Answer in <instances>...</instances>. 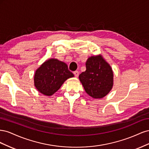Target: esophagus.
<instances>
[{"label":"esophagus","instance_id":"obj_1","mask_svg":"<svg viewBox=\"0 0 149 149\" xmlns=\"http://www.w3.org/2000/svg\"><path fill=\"white\" fill-rule=\"evenodd\" d=\"M74 76H75V77L76 78H77L78 76H79V72L78 71H74Z\"/></svg>","mask_w":149,"mask_h":149}]
</instances>
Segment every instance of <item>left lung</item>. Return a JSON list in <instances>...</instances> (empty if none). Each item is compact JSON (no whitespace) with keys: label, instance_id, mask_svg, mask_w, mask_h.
I'll return each mask as SVG.
<instances>
[{"label":"left lung","instance_id":"obj_1","mask_svg":"<svg viewBox=\"0 0 149 149\" xmlns=\"http://www.w3.org/2000/svg\"><path fill=\"white\" fill-rule=\"evenodd\" d=\"M86 68V70L79 76L85 91L95 99L106 96L113 86V71L111 66L100 55L89 57Z\"/></svg>","mask_w":149,"mask_h":149}]
</instances>
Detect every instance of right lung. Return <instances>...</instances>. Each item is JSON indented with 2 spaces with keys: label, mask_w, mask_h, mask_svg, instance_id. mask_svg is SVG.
<instances>
[{
  "label": "right lung",
  "mask_w": 149,
  "mask_h": 149,
  "mask_svg": "<svg viewBox=\"0 0 149 149\" xmlns=\"http://www.w3.org/2000/svg\"><path fill=\"white\" fill-rule=\"evenodd\" d=\"M73 76L65 63L51 58L36 70L34 84L40 93L49 96L56 93L67 79Z\"/></svg>",
  "instance_id": "obj_1"
}]
</instances>
